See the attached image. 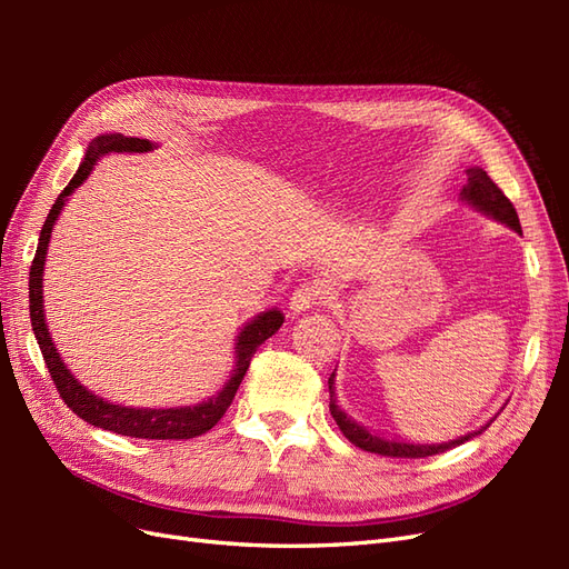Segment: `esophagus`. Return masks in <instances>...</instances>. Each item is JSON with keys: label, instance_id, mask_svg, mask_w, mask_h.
Returning <instances> with one entry per match:
<instances>
[{"label": "esophagus", "instance_id": "34e87169", "mask_svg": "<svg viewBox=\"0 0 569 569\" xmlns=\"http://www.w3.org/2000/svg\"><path fill=\"white\" fill-rule=\"evenodd\" d=\"M322 299H325L322 287H318L316 282H303L295 291H291L289 308L295 313H303V311H308V308H316Z\"/></svg>", "mask_w": 569, "mask_h": 569}]
</instances>
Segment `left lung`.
Wrapping results in <instances>:
<instances>
[{"label": "left lung", "instance_id": "8db88e82", "mask_svg": "<svg viewBox=\"0 0 569 569\" xmlns=\"http://www.w3.org/2000/svg\"><path fill=\"white\" fill-rule=\"evenodd\" d=\"M462 199L468 201V203H472L475 209L485 211L491 218L506 222V226L512 228L515 232H522L520 218H518V211H515L512 201L501 192V187H498L487 176V170H481V168H470L468 170V187H462ZM332 385H335V372L330 377V412H332V418L337 420L341 435L347 437L351 443H356L358 449H363L368 453L387 456V458H427V456H437V453L449 451V449H453V446H460L462 441L472 439L475 435L485 432V429L489 427V425L481 427L479 432L465 435V437L453 439L449 443H403V441H389V439H382V437H375V435L366 432L363 427L356 425L351 418H347V412H341L337 401H335Z\"/></svg>", "mask_w": 569, "mask_h": 569}]
</instances>
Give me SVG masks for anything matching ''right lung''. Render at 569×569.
<instances>
[{"instance_id": "1", "label": "right lung", "mask_w": 569, "mask_h": 569, "mask_svg": "<svg viewBox=\"0 0 569 569\" xmlns=\"http://www.w3.org/2000/svg\"><path fill=\"white\" fill-rule=\"evenodd\" d=\"M151 149H153V144L149 140H140V137H126L118 132L94 137V140L88 144V153H84V161L80 163L78 173L73 176L71 182L63 187V192L57 197L54 206L49 209V216L40 230V242H38L36 258H32L30 282H28V287H30V295H28L30 297V322H32V332H36V337H38L44 363L49 368L51 382L57 385V391L63 399V403L71 408L78 418H82L84 422H90L94 427L109 429V432L134 437V439H194L203 432H209V429L222 416H226V410L230 408L239 385H242V380H244L256 349L282 327L284 316L280 311L261 313L258 318H253L242 332H239L237 366L232 370V377L228 380V385L220 389V393L211 396L209 401L197 403V406H184V408H126V406H116V403L99 399V396L90 393L71 372H68L63 360L57 353L54 341H51V337L47 332V322H44L42 268H44V256H47L51 228H54V222L63 209L66 197L84 182V178L92 173L97 159L104 157V153H111V151L144 153Z\"/></svg>"}]
</instances>
